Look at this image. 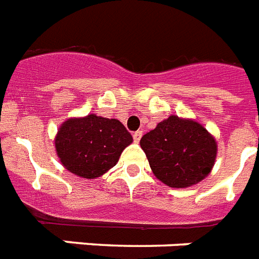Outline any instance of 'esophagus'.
Listing matches in <instances>:
<instances>
[{
  "label": "esophagus",
  "mask_w": 259,
  "mask_h": 259,
  "mask_svg": "<svg viewBox=\"0 0 259 259\" xmlns=\"http://www.w3.org/2000/svg\"><path fill=\"white\" fill-rule=\"evenodd\" d=\"M142 135H143V131L134 132V140H135V143L140 142V139H142Z\"/></svg>",
  "instance_id": "esophagus-1"
}]
</instances>
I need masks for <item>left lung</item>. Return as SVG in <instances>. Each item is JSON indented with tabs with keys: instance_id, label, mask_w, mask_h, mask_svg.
I'll return each mask as SVG.
<instances>
[{
	"instance_id": "obj_1",
	"label": "left lung",
	"mask_w": 259,
	"mask_h": 259,
	"mask_svg": "<svg viewBox=\"0 0 259 259\" xmlns=\"http://www.w3.org/2000/svg\"><path fill=\"white\" fill-rule=\"evenodd\" d=\"M152 172L168 187L186 188L211 172L218 146L194 119L171 115L140 139Z\"/></svg>"
}]
</instances>
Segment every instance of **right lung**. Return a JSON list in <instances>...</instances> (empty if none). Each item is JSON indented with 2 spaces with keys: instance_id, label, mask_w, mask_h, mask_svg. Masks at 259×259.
<instances>
[{
  "instance_id": "obj_1",
  "label": "right lung",
  "mask_w": 259,
  "mask_h": 259,
  "mask_svg": "<svg viewBox=\"0 0 259 259\" xmlns=\"http://www.w3.org/2000/svg\"><path fill=\"white\" fill-rule=\"evenodd\" d=\"M131 134L117 119L90 113L67 119L56 134L55 147L61 164L80 178L96 179L119 162Z\"/></svg>"
}]
</instances>
